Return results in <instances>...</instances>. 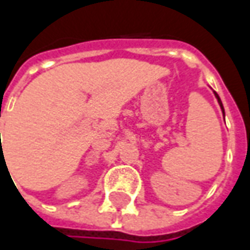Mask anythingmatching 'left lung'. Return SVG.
I'll return each mask as SVG.
<instances>
[{"label":"left lung","instance_id":"1","mask_svg":"<svg viewBox=\"0 0 250 250\" xmlns=\"http://www.w3.org/2000/svg\"><path fill=\"white\" fill-rule=\"evenodd\" d=\"M214 94H216L217 101H218V104H220V107H221V111H223V114H224V107H223V103H221V100H220V97H218V94H217L216 91H214Z\"/></svg>","mask_w":250,"mask_h":250}]
</instances>
